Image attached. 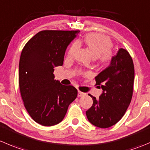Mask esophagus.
I'll return each instance as SVG.
<instances>
[{
    "instance_id": "34e87169",
    "label": "esophagus",
    "mask_w": 150,
    "mask_h": 150,
    "mask_svg": "<svg viewBox=\"0 0 150 150\" xmlns=\"http://www.w3.org/2000/svg\"><path fill=\"white\" fill-rule=\"evenodd\" d=\"M85 95V93L82 92V91H78V97H82V96Z\"/></svg>"
}]
</instances>
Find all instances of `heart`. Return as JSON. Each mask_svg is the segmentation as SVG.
<instances>
[{
	"label": "heart",
	"mask_w": 150,
	"mask_h": 150,
	"mask_svg": "<svg viewBox=\"0 0 150 150\" xmlns=\"http://www.w3.org/2000/svg\"><path fill=\"white\" fill-rule=\"evenodd\" d=\"M78 44H84L91 51L93 57L97 59L101 64H105L111 59V41L107 36L97 33H90L83 40H78ZM77 43L72 45L67 52V56L72 58L78 47Z\"/></svg>",
	"instance_id": "heart-1"
}]
</instances>
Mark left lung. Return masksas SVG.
Instances as JSON below:
<instances>
[{"label":"left lung","mask_w":150,"mask_h":150,"mask_svg":"<svg viewBox=\"0 0 150 150\" xmlns=\"http://www.w3.org/2000/svg\"><path fill=\"white\" fill-rule=\"evenodd\" d=\"M134 76L132 57L120 48L110 64L95 78L96 85L101 86L103 92L98 100L89 94L93 104L86 114L91 124L108 128L122 118L133 97Z\"/></svg>","instance_id":"obj_1"}]
</instances>
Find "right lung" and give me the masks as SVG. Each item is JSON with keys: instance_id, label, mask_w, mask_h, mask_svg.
<instances>
[{"instance_id": "add662e5", "label": "right lung", "mask_w": 150, "mask_h": 150, "mask_svg": "<svg viewBox=\"0 0 150 150\" xmlns=\"http://www.w3.org/2000/svg\"><path fill=\"white\" fill-rule=\"evenodd\" d=\"M78 30H41L22 50L19 86L23 104L36 122L43 126L59 124L78 95L72 86L54 79V67L63 64L65 51Z\"/></svg>"}]
</instances>
